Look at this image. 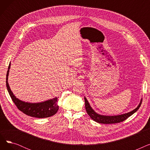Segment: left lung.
<instances>
[{"instance_id":"8db88e82","label":"left lung","mask_w":150,"mask_h":150,"mask_svg":"<svg viewBox=\"0 0 150 150\" xmlns=\"http://www.w3.org/2000/svg\"><path fill=\"white\" fill-rule=\"evenodd\" d=\"M84 101H85V108L86 112H87L88 114L90 116L91 119L96 122L100 123H103V124H112V123H120L121 122H123L125 120L129 117L132 115L134 113H135L137 110L139 109L142 101V99H141L140 102L138 106L133 110V111L126 113L122 115H114V116H108V115H100L97 113H96L93 111V109L90 106L88 101L86 99V97H84Z\"/></svg>"}]
</instances>
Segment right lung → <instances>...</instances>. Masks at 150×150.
Here are the masks:
<instances>
[{
  "mask_svg": "<svg viewBox=\"0 0 150 150\" xmlns=\"http://www.w3.org/2000/svg\"><path fill=\"white\" fill-rule=\"evenodd\" d=\"M10 65L11 64L10 63L6 74V84L8 92L18 109L27 115L36 118L49 117L56 114L59 109L57 97L41 102V103H32L21 101L15 97L11 91L9 84L8 83V77Z\"/></svg>",
  "mask_w": 150,
  "mask_h": 150,
  "instance_id": "add662e5",
  "label": "right lung"
}]
</instances>
